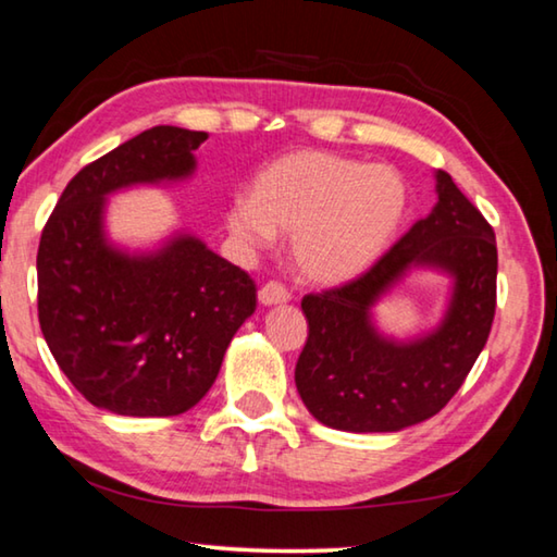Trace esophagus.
Masks as SVG:
<instances>
[{
  "label": "esophagus",
  "mask_w": 557,
  "mask_h": 557,
  "mask_svg": "<svg viewBox=\"0 0 557 557\" xmlns=\"http://www.w3.org/2000/svg\"><path fill=\"white\" fill-rule=\"evenodd\" d=\"M289 297H293V293H289V289L277 280L264 282V285L260 287V302L262 305H280V302H287Z\"/></svg>",
  "instance_id": "1"
}]
</instances>
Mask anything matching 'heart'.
<instances>
[{"instance_id":"obj_1","label":"heart","mask_w":557,"mask_h":557,"mask_svg":"<svg viewBox=\"0 0 557 557\" xmlns=\"http://www.w3.org/2000/svg\"><path fill=\"white\" fill-rule=\"evenodd\" d=\"M409 188L384 163H361L330 151H297L272 161L252 183L250 200L227 210L235 240L262 247L293 235V262L312 285L359 277L399 231Z\"/></svg>"}]
</instances>
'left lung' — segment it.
I'll use <instances>...</instances> for the list:
<instances>
[{"instance_id": "left-lung-1", "label": "left lung", "mask_w": 557, "mask_h": 557, "mask_svg": "<svg viewBox=\"0 0 557 557\" xmlns=\"http://www.w3.org/2000/svg\"><path fill=\"white\" fill-rule=\"evenodd\" d=\"M436 193L434 210L364 275L302 297L310 334L297 359L295 384L324 426L367 434L426 421L461 389L485 347L496 314V235L446 171H436ZM419 263L455 277L445 322L421 341H384L368 310Z\"/></svg>"}]
</instances>
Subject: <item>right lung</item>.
Listing matches in <instances>:
<instances>
[{
  "instance_id": "obj_1",
  "label": "right lung",
  "mask_w": 557,
  "mask_h": 557,
  "mask_svg": "<svg viewBox=\"0 0 557 557\" xmlns=\"http://www.w3.org/2000/svg\"><path fill=\"white\" fill-rule=\"evenodd\" d=\"M206 131L156 126L84 165L61 193L37 252L39 324L76 392L121 417H178L213 386L258 307L245 270L178 235L128 255L103 235L113 190L196 171Z\"/></svg>"
}]
</instances>
